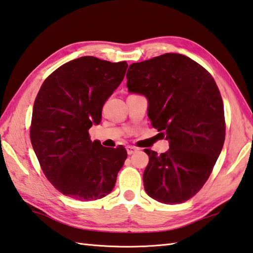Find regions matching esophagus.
Here are the masks:
<instances>
[{
    "label": "esophagus",
    "mask_w": 253,
    "mask_h": 253,
    "mask_svg": "<svg viewBox=\"0 0 253 253\" xmlns=\"http://www.w3.org/2000/svg\"><path fill=\"white\" fill-rule=\"evenodd\" d=\"M126 150H127L128 155H132V153H135L138 149H137V148L133 147V146H127L126 147Z\"/></svg>",
    "instance_id": "34e87169"
}]
</instances>
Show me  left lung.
<instances>
[{
  "mask_svg": "<svg viewBox=\"0 0 253 253\" xmlns=\"http://www.w3.org/2000/svg\"><path fill=\"white\" fill-rule=\"evenodd\" d=\"M128 92L148 101V117L169 141L161 155L146 149L143 186L151 199L179 204L209 179L225 141L224 105L211 74L191 58L166 53L132 63Z\"/></svg>",
  "mask_w": 253,
  "mask_h": 253,
  "instance_id": "obj_1",
  "label": "left lung"
}]
</instances>
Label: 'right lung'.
<instances>
[{"instance_id":"1","label":"right lung","mask_w":253,"mask_h":253,"mask_svg":"<svg viewBox=\"0 0 253 253\" xmlns=\"http://www.w3.org/2000/svg\"><path fill=\"white\" fill-rule=\"evenodd\" d=\"M127 67L91 56L74 59L53 71L37 94L31 141L44 175L63 195L95 201L115 186L127 151L92 142L88 129L101 123L104 103Z\"/></svg>"}]
</instances>
